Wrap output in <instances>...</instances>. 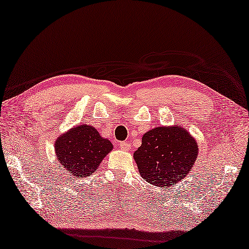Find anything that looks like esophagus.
Returning a JSON list of instances; mask_svg holds the SVG:
<instances>
[{
	"instance_id": "esophagus-1",
	"label": "esophagus",
	"mask_w": 249,
	"mask_h": 249,
	"mask_svg": "<svg viewBox=\"0 0 249 249\" xmlns=\"http://www.w3.org/2000/svg\"><path fill=\"white\" fill-rule=\"evenodd\" d=\"M120 146H121V150L123 151H129L130 150V144L128 142H120Z\"/></svg>"
}]
</instances>
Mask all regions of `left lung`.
I'll return each instance as SVG.
<instances>
[{"mask_svg": "<svg viewBox=\"0 0 249 249\" xmlns=\"http://www.w3.org/2000/svg\"><path fill=\"white\" fill-rule=\"evenodd\" d=\"M197 141L182 126L147 131L134 158L144 181L154 186H174L187 176L198 156Z\"/></svg>", "mask_w": 249, "mask_h": 249, "instance_id": "obj_1", "label": "left lung"}]
</instances>
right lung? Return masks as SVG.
Segmentation results:
<instances>
[{
  "mask_svg": "<svg viewBox=\"0 0 249 249\" xmlns=\"http://www.w3.org/2000/svg\"><path fill=\"white\" fill-rule=\"evenodd\" d=\"M54 149L63 168L81 178L92 176L113 145L93 126L78 125L55 140Z\"/></svg>",
  "mask_w": 249,
  "mask_h": 249,
  "instance_id": "obj_1",
  "label": "right lung"
}]
</instances>
